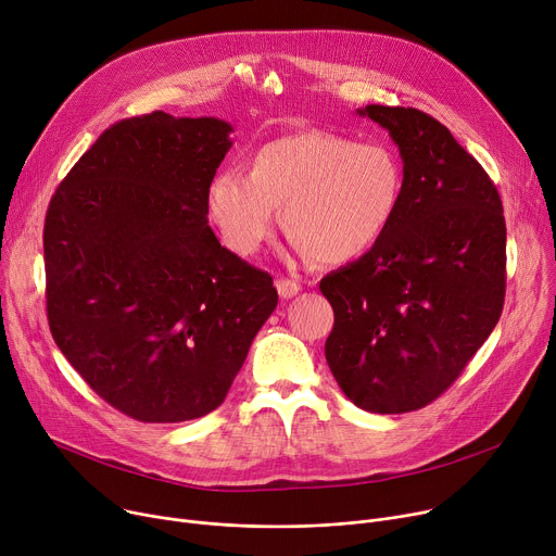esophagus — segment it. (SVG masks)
I'll use <instances>...</instances> for the list:
<instances>
[{
	"mask_svg": "<svg viewBox=\"0 0 556 556\" xmlns=\"http://www.w3.org/2000/svg\"><path fill=\"white\" fill-rule=\"evenodd\" d=\"M276 289L280 293V298L289 301V298H293L298 291H301V285H298L295 280H289V278H278L276 280Z\"/></svg>",
	"mask_w": 556,
	"mask_h": 556,
	"instance_id": "34e87169",
	"label": "esophagus"
}]
</instances>
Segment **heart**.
Listing matches in <instances>:
<instances>
[{"mask_svg":"<svg viewBox=\"0 0 556 556\" xmlns=\"http://www.w3.org/2000/svg\"><path fill=\"white\" fill-rule=\"evenodd\" d=\"M405 170L386 144L309 131L267 142L249 174L220 168L206 185V216L242 258L271 240L282 208L289 238L323 265L363 258L388 233Z\"/></svg>","mask_w":556,"mask_h":556,"instance_id":"1","label":"heart"}]
</instances>
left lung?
<instances>
[{
	"label": "left lung",
	"mask_w": 556,
	"mask_h": 556,
	"mask_svg": "<svg viewBox=\"0 0 556 556\" xmlns=\"http://www.w3.org/2000/svg\"><path fill=\"white\" fill-rule=\"evenodd\" d=\"M356 113L390 134L405 185L380 242L320 280L333 307L325 358L356 407L403 414L441 396L501 318L503 206L439 119L380 104Z\"/></svg>",
	"instance_id": "8db88e82"
}]
</instances>
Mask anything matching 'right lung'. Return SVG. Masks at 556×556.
<instances>
[{
  "label": "right lung",
  "instance_id": "1",
  "mask_svg": "<svg viewBox=\"0 0 556 556\" xmlns=\"http://www.w3.org/2000/svg\"><path fill=\"white\" fill-rule=\"evenodd\" d=\"M231 134L218 117L122 119L47 211L55 343L96 394L142 422L223 405L278 305L271 276L225 249L206 220V185Z\"/></svg>",
  "mask_w": 556,
  "mask_h": 556
}]
</instances>
